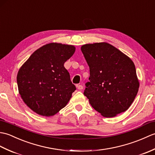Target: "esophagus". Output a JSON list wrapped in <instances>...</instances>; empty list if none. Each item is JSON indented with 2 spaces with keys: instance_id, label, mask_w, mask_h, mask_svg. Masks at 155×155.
I'll return each mask as SVG.
<instances>
[{
  "instance_id": "34e87169",
  "label": "esophagus",
  "mask_w": 155,
  "mask_h": 155,
  "mask_svg": "<svg viewBox=\"0 0 155 155\" xmlns=\"http://www.w3.org/2000/svg\"><path fill=\"white\" fill-rule=\"evenodd\" d=\"M77 89H78V90H82V89H83V85H81V84L77 85Z\"/></svg>"
}]
</instances>
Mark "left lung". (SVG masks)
Instances as JSON below:
<instances>
[{
    "instance_id": "8db88e82",
    "label": "left lung",
    "mask_w": 155,
    "mask_h": 155,
    "mask_svg": "<svg viewBox=\"0 0 155 155\" xmlns=\"http://www.w3.org/2000/svg\"><path fill=\"white\" fill-rule=\"evenodd\" d=\"M81 51L90 68L84 94L91 106L107 118L126 111L139 88L133 61L105 42L84 45Z\"/></svg>"
}]
</instances>
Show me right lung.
Returning <instances> with one entry per match:
<instances>
[{"label":"right lung","mask_w":155,"mask_h":155,"mask_svg":"<svg viewBox=\"0 0 155 155\" xmlns=\"http://www.w3.org/2000/svg\"><path fill=\"white\" fill-rule=\"evenodd\" d=\"M73 45L51 42L38 48L18 70V93L37 114L54 116L67 104L76 90L64 62L75 52Z\"/></svg>","instance_id":"1"}]
</instances>
